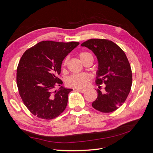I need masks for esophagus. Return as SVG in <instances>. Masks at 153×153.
<instances>
[{
    "label": "esophagus",
    "instance_id": "obj_1",
    "mask_svg": "<svg viewBox=\"0 0 153 153\" xmlns=\"http://www.w3.org/2000/svg\"><path fill=\"white\" fill-rule=\"evenodd\" d=\"M76 90L78 92H82V93H84V92H85V89H80V88H76Z\"/></svg>",
    "mask_w": 153,
    "mask_h": 153
}]
</instances>
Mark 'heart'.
Returning <instances> with one entry per match:
<instances>
[{"instance_id": "obj_1", "label": "heart", "mask_w": 153, "mask_h": 153, "mask_svg": "<svg viewBox=\"0 0 153 153\" xmlns=\"http://www.w3.org/2000/svg\"><path fill=\"white\" fill-rule=\"evenodd\" d=\"M80 59L83 62L84 60L89 56H92L91 54L87 52H82L78 55ZM68 61V59L66 57L64 59L62 62V65L65 66ZM91 76L87 73H81V74H73L69 76H68L66 79L67 84L69 86L77 87V88H83L84 87L87 82L91 80Z\"/></svg>"}]
</instances>
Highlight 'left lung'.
I'll return each mask as SVG.
<instances>
[{
	"instance_id": "1",
	"label": "left lung",
	"mask_w": 153,
	"mask_h": 153,
	"mask_svg": "<svg viewBox=\"0 0 153 153\" xmlns=\"http://www.w3.org/2000/svg\"><path fill=\"white\" fill-rule=\"evenodd\" d=\"M81 46L91 50L98 61L96 84L99 89L92 107L103 113L114 112L126 101L132 85L131 69L126 55L108 39H91ZM102 83L105 84L103 91L100 90Z\"/></svg>"
}]
</instances>
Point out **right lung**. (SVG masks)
I'll list each match as a JSON object with an SVG mask.
<instances>
[{"label": "right lung", "mask_w": 153, "mask_h": 153, "mask_svg": "<svg viewBox=\"0 0 153 153\" xmlns=\"http://www.w3.org/2000/svg\"><path fill=\"white\" fill-rule=\"evenodd\" d=\"M78 42L41 41L22 56L17 68L16 84L21 98L30 112L39 118L52 119L65 110L72 89L61 86L57 77L62 61Z\"/></svg>", "instance_id": "obj_1"}]
</instances>
